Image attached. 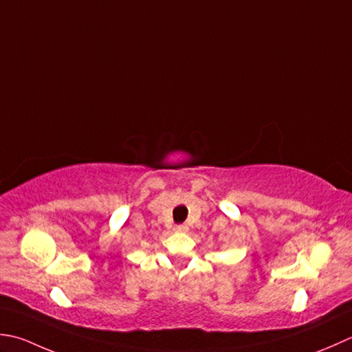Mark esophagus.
<instances>
[{"label":"esophagus","instance_id":"obj_1","mask_svg":"<svg viewBox=\"0 0 352 352\" xmlns=\"http://www.w3.org/2000/svg\"><path fill=\"white\" fill-rule=\"evenodd\" d=\"M175 231L184 234V232L188 231V226H186V225H176V226H175Z\"/></svg>","mask_w":352,"mask_h":352}]
</instances>
